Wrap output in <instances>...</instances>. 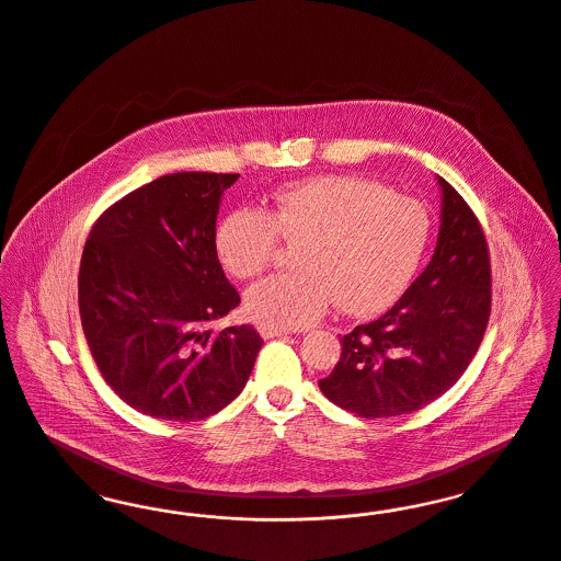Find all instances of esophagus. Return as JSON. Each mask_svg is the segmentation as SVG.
I'll use <instances>...</instances> for the list:
<instances>
[{
	"mask_svg": "<svg viewBox=\"0 0 561 561\" xmlns=\"http://www.w3.org/2000/svg\"><path fill=\"white\" fill-rule=\"evenodd\" d=\"M257 331H260V335H262L264 340H270V337H285V335H289V331H287V329L272 327V324H260V327H257Z\"/></svg>",
	"mask_w": 561,
	"mask_h": 561,
	"instance_id": "obj_1",
	"label": "esophagus"
}]
</instances>
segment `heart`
<instances>
[{
	"label": "heart",
	"instance_id": "b5f03b06",
	"mask_svg": "<svg viewBox=\"0 0 561 561\" xmlns=\"http://www.w3.org/2000/svg\"><path fill=\"white\" fill-rule=\"evenodd\" d=\"M422 203L356 178H317L280 190L270 210H228L215 226V253L237 278L270 264L278 237L295 247L297 270L267 276L244 295L262 324L299 329L335 304L342 312H378L412 278L428 242Z\"/></svg>",
	"mask_w": 561,
	"mask_h": 561
}]
</instances>
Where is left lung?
I'll return each instance as SVG.
<instances>
[{
  "mask_svg": "<svg viewBox=\"0 0 561 561\" xmlns=\"http://www.w3.org/2000/svg\"><path fill=\"white\" fill-rule=\"evenodd\" d=\"M442 226L424 272L380 319L354 327L319 386L363 417L417 412L460 380L477 353L492 304L490 255L465 198L437 175Z\"/></svg>",
  "mask_w": 561,
  "mask_h": 561,
  "instance_id": "left-lung-1",
  "label": "left lung"
}]
</instances>
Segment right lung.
Instances as JSON below:
<instances>
[{
  "instance_id": "add662e5",
  "label": "right lung",
  "mask_w": 561,
  "mask_h": 561,
  "mask_svg": "<svg viewBox=\"0 0 561 561\" xmlns=\"http://www.w3.org/2000/svg\"><path fill=\"white\" fill-rule=\"evenodd\" d=\"M240 175L173 173L130 192L90 232L78 301L90 353L124 403L194 422L242 392L264 344L208 324L240 304L215 253L224 192Z\"/></svg>"
}]
</instances>
